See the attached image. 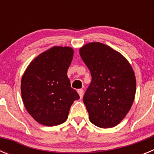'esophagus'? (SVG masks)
<instances>
[{"label":"esophagus","instance_id":"34e87169","mask_svg":"<svg viewBox=\"0 0 154 154\" xmlns=\"http://www.w3.org/2000/svg\"><path fill=\"white\" fill-rule=\"evenodd\" d=\"M78 93H79V96H80V98H82L83 97V94H84V90L83 89H78Z\"/></svg>","mask_w":154,"mask_h":154}]
</instances>
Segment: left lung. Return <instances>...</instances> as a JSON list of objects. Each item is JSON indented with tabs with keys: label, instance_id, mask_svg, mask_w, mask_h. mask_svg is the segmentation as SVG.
I'll return each mask as SVG.
<instances>
[{
	"label": "left lung",
	"instance_id": "left-lung-1",
	"mask_svg": "<svg viewBox=\"0 0 154 154\" xmlns=\"http://www.w3.org/2000/svg\"><path fill=\"white\" fill-rule=\"evenodd\" d=\"M79 54L92 75L83 97L91 123L100 128L119 124L130 111L136 93V78L120 53L99 42L82 47Z\"/></svg>",
	"mask_w": 154,
	"mask_h": 154
}]
</instances>
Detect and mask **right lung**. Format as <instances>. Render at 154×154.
Listing matches in <instances>:
<instances>
[{"mask_svg":"<svg viewBox=\"0 0 154 154\" xmlns=\"http://www.w3.org/2000/svg\"><path fill=\"white\" fill-rule=\"evenodd\" d=\"M73 53L69 47L51 48L35 58L23 75V103L28 113L41 124L63 123L73 102L79 99L67 76Z\"/></svg>","mask_w":154,"mask_h":154,"instance_id":"obj_1","label":"right lung"}]
</instances>
